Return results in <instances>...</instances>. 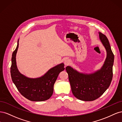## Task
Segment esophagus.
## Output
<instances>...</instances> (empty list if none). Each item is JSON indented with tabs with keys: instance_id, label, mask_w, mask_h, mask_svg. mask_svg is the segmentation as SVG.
Listing matches in <instances>:
<instances>
[{
	"instance_id": "obj_1",
	"label": "esophagus",
	"mask_w": 122,
	"mask_h": 122,
	"mask_svg": "<svg viewBox=\"0 0 122 122\" xmlns=\"http://www.w3.org/2000/svg\"><path fill=\"white\" fill-rule=\"evenodd\" d=\"M70 62H71V61H70L69 60V59H66V60H65V61L64 63L65 65L68 66L70 64Z\"/></svg>"
}]
</instances>
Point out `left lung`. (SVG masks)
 <instances>
[{
	"mask_svg": "<svg viewBox=\"0 0 122 122\" xmlns=\"http://www.w3.org/2000/svg\"><path fill=\"white\" fill-rule=\"evenodd\" d=\"M99 36L107 51V57L101 70L87 75L79 73L69 66L66 68L72 93L80 100L91 101L98 99L108 88L112 79L114 54L106 36L99 32Z\"/></svg>",
	"mask_w": 122,
	"mask_h": 122,
	"instance_id": "obj_1",
	"label": "left lung"
}]
</instances>
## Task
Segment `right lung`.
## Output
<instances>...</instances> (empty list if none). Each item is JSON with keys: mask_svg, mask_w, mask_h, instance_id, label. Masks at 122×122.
Returning <instances> with one entry per match:
<instances>
[{"mask_svg": "<svg viewBox=\"0 0 122 122\" xmlns=\"http://www.w3.org/2000/svg\"><path fill=\"white\" fill-rule=\"evenodd\" d=\"M19 46L12 54L10 75L13 82L20 94L32 101H43L49 99L52 95L53 86L60 73L65 70L64 64H61L50 69L43 76L31 79L22 75L16 66V55Z\"/></svg>", "mask_w": 122, "mask_h": 122, "instance_id": "right-lung-1", "label": "right lung"}]
</instances>
